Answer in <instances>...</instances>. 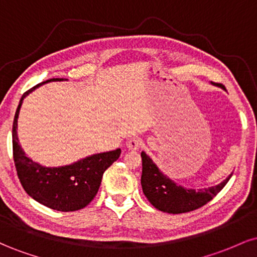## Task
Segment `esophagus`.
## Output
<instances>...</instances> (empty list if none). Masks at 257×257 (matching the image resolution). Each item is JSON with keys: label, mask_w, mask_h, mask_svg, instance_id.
Here are the masks:
<instances>
[{"label": "esophagus", "mask_w": 257, "mask_h": 257, "mask_svg": "<svg viewBox=\"0 0 257 257\" xmlns=\"http://www.w3.org/2000/svg\"><path fill=\"white\" fill-rule=\"evenodd\" d=\"M143 145V141H141V139L139 138H132L131 140L126 143V147H128L131 151H137Z\"/></svg>", "instance_id": "1"}]
</instances>
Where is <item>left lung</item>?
<instances>
[{"instance_id": "1", "label": "left lung", "mask_w": 257, "mask_h": 257, "mask_svg": "<svg viewBox=\"0 0 257 257\" xmlns=\"http://www.w3.org/2000/svg\"><path fill=\"white\" fill-rule=\"evenodd\" d=\"M143 174L141 186L149 202L158 210L169 214H182L196 210L205 205L225 187L232 174L222 182L213 187L193 188L182 187L164 175L145 152H141Z\"/></svg>"}]
</instances>
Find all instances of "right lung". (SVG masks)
Wrapping results in <instances>:
<instances>
[{
	"mask_svg": "<svg viewBox=\"0 0 257 257\" xmlns=\"http://www.w3.org/2000/svg\"><path fill=\"white\" fill-rule=\"evenodd\" d=\"M52 81L64 78H51L35 85L23 94L13 120V159L20 184L29 196L36 202L58 211H76L87 206L98 193L102 174L117 161L120 149L114 151L85 157L81 161L58 168H47L30 159L19 145L17 135V122L23 100L37 87Z\"/></svg>",
	"mask_w": 257,
	"mask_h": 257,
	"instance_id": "obj_1",
	"label": "right lung"
}]
</instances>
